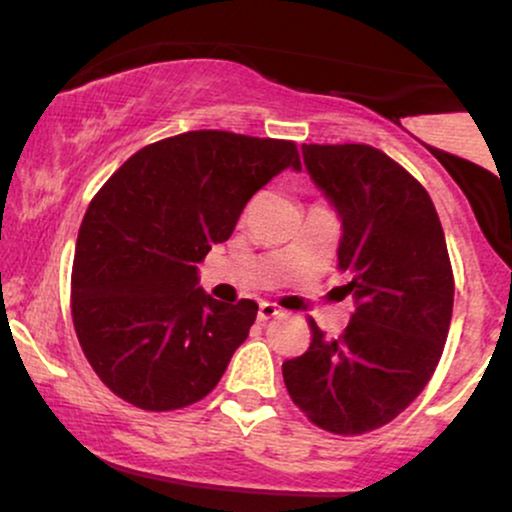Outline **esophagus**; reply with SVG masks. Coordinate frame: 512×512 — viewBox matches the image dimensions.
Returning <instances> with one entry per match:
<instances>
[{"mask_svg": "<svg viewBox=\"0 0 512 512\" xmlns=\"http://www.w3.org/2000/svg\"><path fill=\"white\" fill-rule=\"evenodd\" d=\"M276 315H281V310L276 308L274 303H260V310H257V320L267 322V320H272V317H276Z\"/></svg>", "mask_w": 512, "mask_h": 512, "instance_id": "1", "label": "esophagus"}]
</instances>
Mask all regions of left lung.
Segmentation results:
<instances>
[{"label":"left lung","instance_id":"left-lung-1","mask_svg":"<svg viewBox=\"0 0 512 512\" xmlns=\"http://www.w3.org/2000/svg\"><path fill=\"white\" fill-rule=\"evenodd\" d=\"M303 161L342 216L339 272L356 313L337 337L310 317L308 351L284 361L310 424L363 436L421 395L448 339L455 276L438 211L419 180L368 144H305Z\"/></svg>","mask_w":512,"mask_h":512}]
</instances>
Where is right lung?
<instances>
[{"label":"right lung","instance_id":"obj_1","mask_svg":"<svg viewBox=\"0 0 512 512\" xmlns=\"http://www.w3.org/2000/svg\"><path fill=\"white\" fill-rule=\"evenodd\" d=\"M284 168L301 170L296 142L197 129L139 149L96 192L76 238L72 320L113 395L173 411L219 385L257 303L207 296L197 262Z\"/></svg>","mask_w":512,"mask_h":512}]
</instances>
